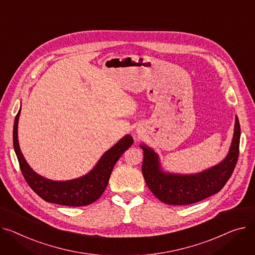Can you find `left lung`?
I'll use <instances>...</instances> for the list:
<instances>
[{
	"mask_svg": "<svg viewBox=\"0 0 255 255\" xmlns=\"http://www.w3.org/2000/svg\"><path fill=\"white\" fill-rule=\"evenodd\" d=\"M240 136L241 128L236 117L234 138L226 159L196 175L163 173L159 169L157 154L141 145L144 152L142 173L148 188L159 201L169 205H189L213 196L226 185L235 170L240 153Z\"/></svg>",
	"mask_w": 255,
	"mask_h": 255,
	"instance_id": "obj_1",
	"label": "left lung"
}]
</instances>
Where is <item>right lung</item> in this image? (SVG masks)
I'll return each mask as SVG.
<instances>
[{
    "instance_id": "1",
    "label": "right lung",
    "mask_w": 255,
    "mask_h": 255,
    "mask_svg": "<svg viewBox=\"0 0 255 255\" xmlns=\"http://www.w3.org/2000/svg\"><path fill=\"white\" fill-rule=\"evenodd\" d=\"M20 110L16 114L13 127V146L16 153L19 168L26 183L40 198L57 205L81 207L96 202L106 189L116 161L128 149L133 140L131 136L124 137L116 145L105 153L94 170L87 175L70 181H52L36 174L20 152L17 138V127Z\"/></svg>"
}]
</instances>
